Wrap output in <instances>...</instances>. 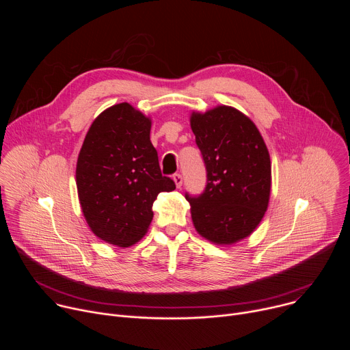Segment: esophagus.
<instances>
[{"mask_svg":"<svg viewBox=\"0 0 350 350\" xmlns=\"http://www.w3.org/2000/svg\"><path fill=\"white\" fill-rule=\"evenodd\" d=\"M173 181H174V184H176L177 188H181V185H183V177H181L180 173H176V174L173 176Z\"/></svg>","mask_w":350,"mask_h":350,"instance_id":"1","label":"esophagus"}]
</instances>
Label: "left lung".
Here are the masks:
<instances>
[{
	"instance_id": "1",
	"label": "left lung",
	"mask_w": 350,
	"mask_h": 350,
	"mask_svg": "<svg viewBox=\"0 0 350 350\" xmlns=\"http://www.w3.org/2000/svg\"><path fill=\"white\" fill-rule=\"evenodd\" d=\"M189 124L208 172L204 193L185 195L193 227L216 245H232L256 230L269 208V149L256 124L232 107L193 111Z\"/></svg>"
}]
</instances>
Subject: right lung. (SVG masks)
Masks as SVG:
<instances>
[{"mask_svg":"<svg viewBox=\"0 0 350 350\" xmlns=\"http://www.w3.org/2000/svg\"><path fill=\"white\" fill-rule=\"evenodd\" d=\"M151 126V118L122 103L99 113L85 134L76 165L79 201L90 230L107 243L138 242L158 195L176 189L161 173Z\"/></svg>","mask_w":350,"mask_h":350,"instance_id":"1","label":"right lung"}]
</instances>
